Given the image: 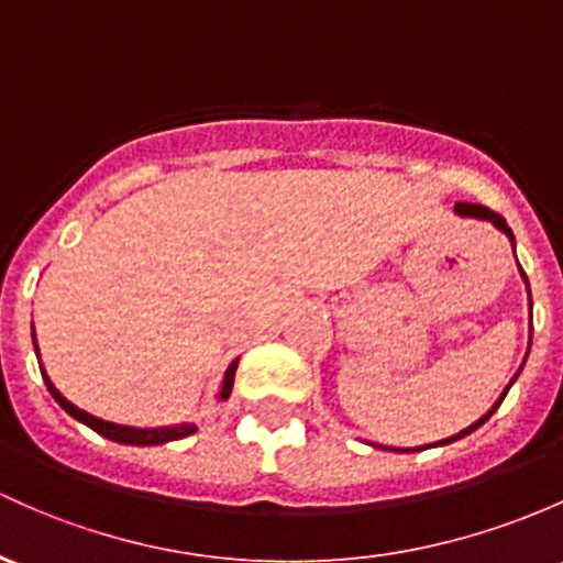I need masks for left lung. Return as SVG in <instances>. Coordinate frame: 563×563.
I'll return each instance as SVG.
<instances>
[{
	"label": "left lung",
	"instance_id": "8db88e82",
	"mask_svg": "<svg viewBox=\"0 0 563 563\" xmlns=\"http://www.w3.org/2000/svg\"><path fill=\"white\" fill-rule=\"evenodd\" d=\"M453 209H456V214H462V217H477V220H488V222H494V225H497L501 233H507V235H510V241H512V231H510V228H507L505 217H501V214H497V211H492V209H488V207H477V203H456V207H453ZM521 274H523V271H521ZM523 279H526V276H523ZM507 389H510V386H507ZM507 389H505V395H507ZM505 395H501V397H499V402H501V400H505ZM499 402H497V405H494V408H492V410H488V413H486V416H483V419H481V421H475V424H473V427L462 429V432H459V434H453V438H449V440H443V443H440V445H449V443H453V440H459V438H464V434L475 432V429H477V427H481V424H483V421H488V419H492V413H494V410H497V408H499ZM416 451H419V449H416Z\"/></svg>",
	"mask_w": 563,
	"mask_h": 563
}]
</instances>
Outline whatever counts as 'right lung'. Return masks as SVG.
I'll use <instances>...</instances> for the list:
<instances>
[{
	"label": "right lung",
	"mask_w": 563,
	"mask_h": 563,
	"mask_svg": "<svg viewBox=\"0 0 563 563\" xmlns=\"http://www.w3.org/2000/svg\"><path fill=\"white\" fill-rule=\"evenodd\" d=\"M235 367H239V362H233L231 367H228L225 373V380H222V391L220 397L222 400H228L231 397V389H233V376H235ZM45 378L47 384V391H51L53 397H56V402L62 405L69 416H75L77 421H82V424L93 429V432H99L101 438H110L114 443H125V445H161V443H168V440H179V438H187V434L196 432V427L192 424H183V427H166V429H131V427H118V424H110V421H101L96 419V416L86 413V410L75 408L69 400H64L62 395H58L56 386L51 384V378Z\"/></svg>",
	"instance_id": "1"
}]
</instances>
